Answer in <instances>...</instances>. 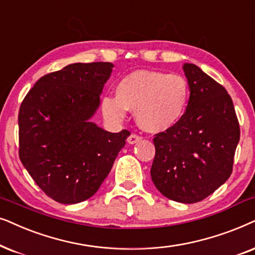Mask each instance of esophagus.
<instances>
[{
    "instance_id": "1",
    "label": "esophagus",
    "mask_w": 255,
    "mask_h": 255,
    "mask_svg": "<svg viewBox=\"0 0 255 255\" xmlns=\"http://www.w3.org/2000/svg\"><path fill=\"white\" fill-rule=\"evenodd\" d=\"M141 136L140 135H137V134H130L129 136H128V138H127V141H128V143L129 144H134V143H136V142H138L141 140Z\"/></svg>"
}]
</instances>
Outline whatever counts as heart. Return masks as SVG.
<instances>
[{
    "label": "heart",
    "instance_id": "b5f03b06",
    "mask_svg": "<svg viewBox=\"0 0 255 255\" xmlns=\"http://www.w3.org/2000/svg\"><path fill=\"white\" fill-rule=\"evenodd\" d=\"M189 99V86L179 74L140 70L125 76L115 86V97L101 101L105 117L113 122L134 111L142 129L151 133L170 129L181 120Z\"/></svg>",
    "mask_w": 255,
    "mask_h": 255
}]
</instances>
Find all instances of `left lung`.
Returning <instances> with one entry per match:
<instances>
[{"mask_svg": "<svg viewBox=\"0 0 255 255\" xmlns=\"http://www.w3.org/2000/svg\"><path fill=\"white\" fill-rule=\"evenodd\" d=\"M190 98L185 113L154 137L150 175L163 196L192 204L223 185L232 174L240 138L230 94L195 64H184Z\"/></svg>", "mask_w": 255, "mask_h": 255, "instance_id": "8db88e82", "label": "left lung"}]
</instances>
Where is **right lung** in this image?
Here are the masks:
<instances>
[{
	"label": "right lung",
	"mask_w": 255,
	"mask_h": 255,
	"mask_svg": "<svg viewBox=\"0 0 255 255\" xmlns=\"http://www.w3.org/2000/svg\"><path fill=\"white\" fill-rule=\"evenodd\" d=\"M112 69L104 62L70 64L39 78L19 107V159L44 193L62 204L98 191L130 135L90 121Z\"/></svg>",
	"instance_id": "obj_1"
}]
</instances>
